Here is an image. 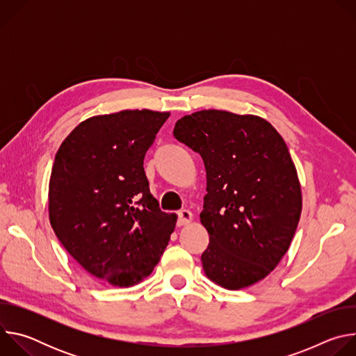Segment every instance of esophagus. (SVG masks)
Returning <instances> with one entry per match:
<instances>
[{
    "instance_id": "esophagus-1",
    "label": "esophagus",
    "mask_w": 356,
    "mask_h": 356,
    "mask_svg": "<svg viewBox=\"0 0 356 356\" xmlns=\"http://www.w3.org/2000/svg\"><path fill=\"white\" fill-rule=\"evenodd\" d=\"M177 216H179L177 225H180V227L181 225H187V224H190L193 221V214L188 210H180L177 213Z\"/></svg>"
}]
</instances>
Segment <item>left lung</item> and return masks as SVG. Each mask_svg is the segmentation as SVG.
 <instances>
[{"instance_id": "obj_1", "label": "left lung", "mask_w": 356, "mask_h": 356, "mask_svg": "<svg viewBox=\"0 0 356 356\" xmlns=\"http://www.w3.org/2000/svg\"><path fill=\"white\" fill-rule=\"evenodd\" d=\"M177 140L200 154L207 194L200 221L210 235L206 276L239 290L265 279L289 250L301 187L286 142L258 115L201 110L180 118Z\"/></svg>"}]
</instances>
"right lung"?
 Listing matches in <instances>:
<instances>
[{"mask_svg": "<svg viewBox=\"0 0 356 356\" xmlns=\"http://www.w3.org/2000/svg\"><path fill=\"white\" fill-rule=\"evenodd\" d=\"M170 113L124 110L80 122L62 142L49 180V221L70 255L117 287L158 265L177 216L161 211L143 170Z\"/></svg>", "mask_w": 356, "mask_h": 356, "instance_id": "obj_1", "label": "right lung"}]
</instances>
